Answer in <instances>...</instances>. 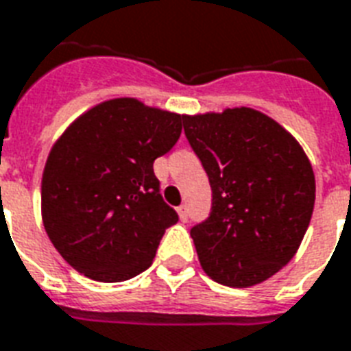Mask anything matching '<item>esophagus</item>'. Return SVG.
I'll return each instance as SVG.
<instances>
[{"label":"esophagus","instance_id":"esophagus-1","mask_svg":"<svg viewBox=\"0 0 351 351\" xmlns=\"http://www.w3.org/2000/svg\"><path fill=\"white\" fill-rule=\"evenodd\" d=\"M176 212H178V217H180L182 221H188V206H186V204L178 206V208H176Z\"/></svg>","mask_w":351,"mask_h":351}]
</instances>
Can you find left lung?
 <instances>
[{
    "label": "left lung",
    "mask_w": 351,
    "mask_h": 351,
    "mask_svg": "<svg viewBox=\"0 0 351 351\" xmlns=\"http://www.w3.org/2000/svg\"><path fill=\"white\" fill-rule=\"evenodd\" d=\"M212 188V212L191 228L202 269L225 287L266 281L290 262L314 208L313 165L294 136L251 108L184 115Z\"/></svg>",
    "instance_id": "1"
}]
</instances>
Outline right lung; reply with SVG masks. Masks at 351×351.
Here are the masks:
<instances>
[{
	"label": "right lung",
	"instance_id": "right-lung-1",
	"mask_svg": "<svg viewBox=\"0 0 351 351\" xmlns=\"http://www.w3.org/2000/svg\"><path fill=\"white\" fill-rule=\"evenodd\" d=\"M184 115L136 98L85 111L51 147L43 173L46 234L89 279L128 281L149 268L178 214L160 195L156 158L182 132Z\"/></svg>",
	"mask_w": 351,
	"mask_h": 351
}]
</instances>
